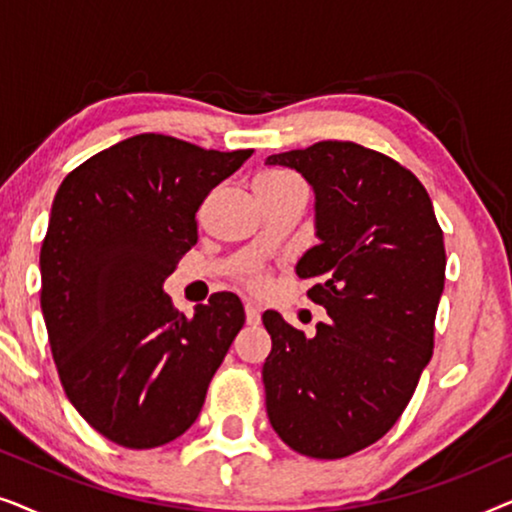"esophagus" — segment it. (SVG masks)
Returning <instances> with one entry per match:
<instances>
[{
  "instance_id": "obj_1",
  "label": "esophagus",
  "mask_w": 512,
  "mask_h": 512,
  "mask_svg": "<svg viewBox=\"0 0 512 512\" xmlns=\"http://www.w3.org/2000/svg\"><path fill=\"white\" fill-rule=\"evenodd\" d=\"M244 314H247V324L249 326H258L261 324V310L254 303H247L244 305Z\"/></svg>"
}]
</instances>
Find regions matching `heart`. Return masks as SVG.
Masks as SVG:
<instances>
[{
    "label": "heart",
    "instance_id": "1",
    "mask_svg": "<svg viewBox=\"0 0 512 512\" xmlns=\"http://www.w3.org/2000/svg\"><path fill=\"white\" fill-rule=\"evenodd\" d=\"M291 186H300V181L293 177V174L279 172V170H265L254 179L256 195L279 193V191H286V188H291ZM240 279H244L249 286H254V289H261V286L265 284V277L256 268H244L240 272Z\"/></svg>",
    "mask_w": 512,
    "mask_h": 512
}]
</instances>
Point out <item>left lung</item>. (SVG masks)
Wrapping results in <instances>:
<instances>
[{
  "mask_svg": "<svg viewBox=\"0 0 512 512\" xmlns=\"http://www.w3.org/2000/svg\"><path fill=\"white\" fill-rule=\"evenodd\" d=\"M314 188L317 247L296 265L326 307L317 335L268 310L265 408L291 450L342 459L373 445L403 415L433 354L445 244L415 174L354 142H317L268 156Z\"/></svg>",
  "mask_w": 512,
  "mask_h": 512,
  "instance_id": "obj_1",
  "label": "left lung"
}]
</instances>
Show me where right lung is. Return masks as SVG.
<instances>
[{"label":"right lung","mask_w":512,"mask_h":512,"mask_svg":"<svg viewBox=\"0 0 512 512\" xmlns=\"http://www.w3.org/2000/svg\"><path fill=\"white\" fill-rule=\"evenodd\" d=\"M251 153L144 132L95 153L55 193L41 312L62 389L111 443L151 450L179 438L244 326L235 293H214L188 319L163 282L198 242L209 191Z\"/></svg>","instance_id":"add662e5"}]
</instances>
